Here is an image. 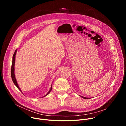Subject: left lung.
<instances>
[{
	"mask_svg": "<svg viewBox=\"0 0 126 126\" xmlns=\"http://www.w3.org/2000/svg\"><path fill=\"white\" fill-rule=\"evenodd\" d=\"M80 96H81L82 98H84V99H89V98H88V97H84V96H81V95H80Z\"/></svg>",
	"mask_w": 126,
	"mask_h": 126,
	"instance_id": "left-lung-1",
	"label": "left lung"
}]
</instances>
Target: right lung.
I'll list each match as a JSON object with an SVG mask.
<instances>
[{
    "label": "right lung",
    "instance_id": "add662e5",
    "mask_svg": "<svg viewBox=\"0 0 126 126\" xmlns=\"http://www.w3.org/2000/svg\"><path fill=\"white\" fill-rule=\"evenodd\" d=\"M16 52H17V49L15 50V52H14V55H13V56L12 64V67H11V77H12V81H13V83H14V84L16 85V86L18 88V89L21 92H22L21 90V89H20V88H19V86H18V84H17V81H16V78H15V74H14V73H15V72H14V71H15L14 66H15V57H16ZM51 90H52V85H51V88H50L49 91L47 92V94H46L45 95H44L43 97H44V96H46V95H47L49 94V92L51 91Z\"/></svg>",
    "mask_w": 126,
    "mask_h": 126
}]
</instances>
